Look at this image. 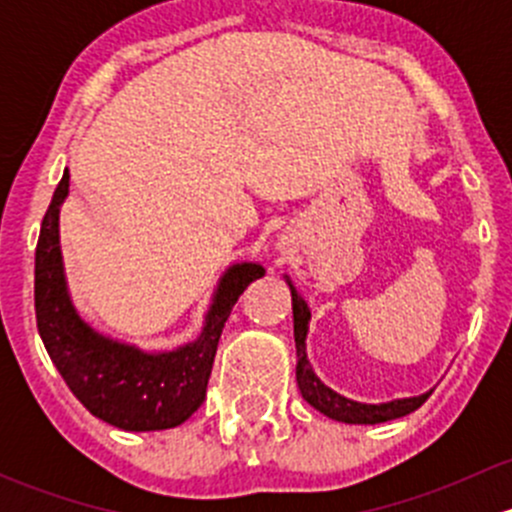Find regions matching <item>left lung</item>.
<instances>
[{"label": "left lung", "mask_w": 512, "mask_h": 512, "mask_svg": "<svg viewBox=\"0 0 512 512\" xmlns=\"http://www.w3.org/2000/svg\"><path fill=\"white\" fill-rule=\"evenodd\" d=\"M292 289V312H294V342H297V386L302 391V399L309 406H314L317 411H322L324 416L334 418V421L344 423H384L401 418L411 411H416L423 401L431 396L428 394L414 396V399H396L389 404H359V401L344 399L337 391H332L329 386H324L322 381L314 376L312 366L307 361V352H304V339H307V324H309V307L302 297L297 294V289Z\"/></svg>", "instance_id": "8db88e82"}]
</instances>
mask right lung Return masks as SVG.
Masks as SVG:
<instances>
[{
	"label": "right lung",
	"instance_id": "1",
	"mask_svg": "<svg viewBox=\"0 0 512 512\" xmlns=\"http://www.w3.org/2000/svg\"><path fill=\"white\" fill-rule=\"evenodd\" d=\"M69 193V170L56 185L41 220L34 260L36 327L71 394L123 431H163L180 426L208 394L220 334L247 285L265 275L260 265H235L220 280L203 334L175 352L146 354L98 337L74 312L66 294L59 252V208Z\"/></svg>",
	"mask_w": 512,
	"mask_h": 512
}]
</instances>
